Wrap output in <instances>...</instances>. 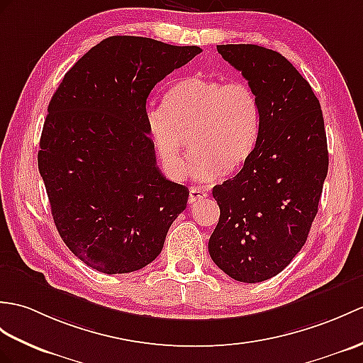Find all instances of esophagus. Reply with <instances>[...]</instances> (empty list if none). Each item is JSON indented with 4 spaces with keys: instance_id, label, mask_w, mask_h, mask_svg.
Instances as JSON below:
<instances>
[{
    "instance_id": "obj_1",
    "label": "esophagus",
    "mask_w": 363,
    "mask_h": 363,
    "mask_svg": "<svg viewBox=\"0 0 363 363\" xmlns=\"http://www.w3.org/2000/svg\"><path fill=\"white\" fill-rule=\"evenodd\" d=\"M207 198V191L202 190L199 187H191L190 189V195H189V204H195L199 199Z\"/></svg>"
}]
</instances>
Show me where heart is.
<instances>
[{
    "instance_id": "heart-1",
    "label": "heart",
    "mask_w": 363,
    "mask_h": 363,
    "mask_svg": "<svg viewBox=\"0 0 363 363\" xmlns=\"http://www.w3.org/2000/svg\"><path fill=\"white\" fill-rule=\"evenodd\" d=\"M145 126L156 155L173 179L190 173L210 182L233 174L254 153L261 128L255 91L242 80L187 77L170 88L162 106H148Z\"/></svg>"
}]
</instances>
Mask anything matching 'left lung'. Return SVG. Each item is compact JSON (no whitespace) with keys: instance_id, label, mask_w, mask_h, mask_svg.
Returning <instances> with one entry per match:
<instances>
[{"instance_id":"left-lung-1","label":"left lung","mask_w":363,"mask_h":363,"mask_svg":"<svg viewBox=\"0 0 363 363\" xmlns=\"http://www.w3.org/2000/svg\"><path fill=\"white\" fill-rule=\"evenodd\" d=\"M216 49L255 91L261 128L246 165L213 187L221 215L208 252L233 280L259 283L280 274L308 240L328 174L323 114L281 54L257 45Z\"/></svg>"}]
</instances>
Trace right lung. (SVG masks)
<instances>
[{
	"label": "right lung",
	"instance_id": "obj_1",
	"mask_svg": "<svg viewBox=\"0 0 363 363\" xmlns=\"http://www.w3.org/2000/svg\"><path fill=\"white\" fill-rule=\"evenodd\" d=\"M201 52L153 38L109 37L65 74L50 99L38 170L62 240L99 272L150 264L187 207L189 189L156 165L145 111L156 83Z\"/></svg>",
	"mask_w": 363,
	"mask_h": 363
}]
</instances>
